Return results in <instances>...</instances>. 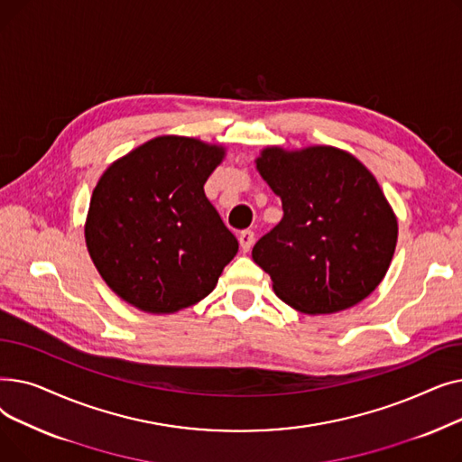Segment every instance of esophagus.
<instances>
[{
    "instance_id": "esophagus-1",
    "label": "esophagus",
    "mask_w": 462,
    "mask_h": 462,
    "mask_svg": "<svg viewBox=\"0 0 462 462\" xmlns=\"http://www.w3.org/2000/svg\"><path fill=\"white\" fill-rule=\"evenodd\" d=\"M239 247L244 253H249L253 249V244H254V232L253 230H244L239 232Z\"/></svg>"
}]
</instances>
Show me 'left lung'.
<instances>
[{
	"label": "left lung",
	"mask_w": 462,
	"mask_h": 462,
	"mask_svg": "<svg viewBox=\"0 0 462 462\" xmlns=\"http://www.w3.org/2000/svg\"><path fill=\"white\" fill-rule=\"evenodd\" d=\"M260 176L282 218L253 247L275 294L301 312L329 314L365 300L397 245V218L369 170L337 148H268Z\"/></svg>",
	"instance_id": "left-lung-1"
}]
</instances>
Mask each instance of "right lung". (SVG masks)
<instances>
[{
    "label": "right lung",
    "instance_id": "right-lung-1",
    "mask_svg": "<svg viewBox=\"0 0 462 462\" xmlns=\"http://www.w3.org/2000/svg\"><path fill=\"white\" fill-rule=\"evenodd\" d=\"M223 148L159 136L114 162L97 183L86 244L101 277L127 303L166 314L204 300L237 253L206 199Z\"/></svg>",
    "mask_w": 462,
    "mask_h": 462
}]
</instances>
